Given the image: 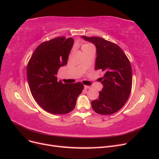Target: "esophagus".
<instances>
[{
  "instance_id": "34e87169",
  "label": "esophagus",
  "mask_w": 159,
  "mask_h": 159,
  "mask_svg": "<svg viewBox=\"0 0 159 159\" xmlns=\"http://www.w3.org/2000/svg\"><path fill=\"white\" fill-rule=\"evenodd\" d=\"M91 87L90 86H88V85H84V89H90Z\"/></svg>"
}]
</instances>
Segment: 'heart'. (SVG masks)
Listing matches in <instances>:
<instances>
[{"mask_svg":"<svg viewBox=\"0 0 159 159\" xmlns=\"http://www.w3.org/2000/svg\"><path fill=\"white\" fill-rule=\"evenodd\" d=\"M89 46H91V45L89 44H84V45L81 46V49H82V50H85V48H88V47H89Z\"/></svg>","mask_w":159,"mask_h":159,"instance_id":"b5f03b06","label":"heart"}]
</instances>
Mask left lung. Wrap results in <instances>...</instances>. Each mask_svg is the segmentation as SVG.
I'll return each instance as SVG.
<instances>
[{"label": "left lung", "instance_id": "obj_1", "mask_svg": "<svg viewBox=\"0 0 159 159\" xmlns=\"http://www.w3.org/2000/svg\"><path fill=\"white\" fill-rule=\"evenodd\" d=\"M96 48L95 70L104 72L100 81L103 86L99 98L91 102L95 112L111 115L127 102L132 88V69L127 56L118 45L100 37L81 36Z\"/></svg>", "mask_w": 159, "mask_h": 159}]
</instances>
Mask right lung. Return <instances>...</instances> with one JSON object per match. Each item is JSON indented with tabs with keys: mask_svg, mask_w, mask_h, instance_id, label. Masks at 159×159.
<instances>
[{
	"mask_svg": "<svg viewBox=\"0 0 159 159\" xmlns=\"http://www.w3.org/2000/svg\"><path fill=\"white\" fill-rule=\"evenodd\" d=\"M72 38L57 37L42 43L31 56L27 66V79L31 93L37 103L52 114L68 113L75 106L84 89L83 84L57 81L59 68L68 63L74 45Z\"/></svg>",
	"mask_w": 159,
	"mask_h": 159,
	"instance_id": "right-lung-1",
	"label": "right lung"
}]
</instances>
